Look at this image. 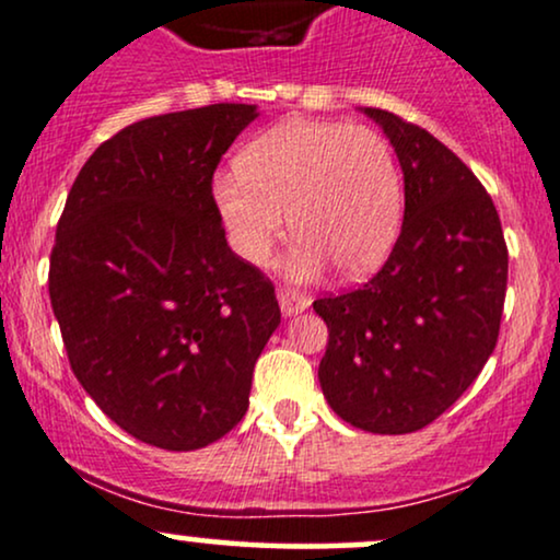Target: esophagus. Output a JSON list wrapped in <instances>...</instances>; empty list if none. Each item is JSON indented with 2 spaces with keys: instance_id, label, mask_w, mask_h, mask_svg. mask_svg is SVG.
Here are the masks:
<instances>
[{
  "instance_id": "34e87169",
  "label": "esophagus",
  "mask_w": 560,
  "mask_h": 560,
  "mask_svg": "<svg viewBox=\"0 0 560 560\" xmlns=\"http://www.w3.org/2000/svg\"><path fill=\"white\" fill-rule=\"evenodd\" d=\"M278 301H280V308L285 317H293V314L304 312L308 306V299L301 291H295V288H280L278 291Z\"/></svg>"
}]
</instances>
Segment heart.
<instances>
[{
    "instance_id": "b5f03b06",
    "label": "heart",
    "mask_w": 560,
    "mask_h": 560,
    "mask_svg": "<svg viewBox=\"0 0 560 560\" xmlns=\"http://www.w3.org/2000/svg\"><path fill=\"white\" fill-rule=\"evenodd\" d=\"M235 173L214 180L230 241L248 265H269L288 228V272L308 280L335 265L343 278L377 269L398 238L404 183L390 143L364 125L291 120L254 138Z\"/></svg>"
}]
</instances>
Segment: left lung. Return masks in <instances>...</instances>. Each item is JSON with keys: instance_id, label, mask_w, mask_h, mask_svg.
<instances>
[{"instance_id": "8db88e82", "label": "left lung", "mask_w": 560, "mask_h": 560, "mask_svg": "<svg viewBox=\"0 0 560 560\" xmlns=\"http://www.w3.org/2000/svg\"><path fill=\"white\" fill-rule=\"evenodd\" d=\"M366 115L404 170V228L370 282L314 301L330 332L319 385L348 424L406 435L448 411L488 364L509 248L490 194L445 143L387 109Z\"/></svg>"}]
</instances>
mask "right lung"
Wrapping results in <instances>:
<instances>
[{
	"mask_svg": "<svg viewBox=\"0 0 560 560\" xmlns=\"http://www.w3.org/2000/svg\"><path fill=\"white\" fill-rule=\"evenodd\" d=\"M256 117L209 104L128 125L72 183L49 256V299L83 390L164 451L228 435L280 325L272 280L230 252L214 170Z\"/></svg>",
	"mask_w": 560,
	"mask_h": 560,
	"instance_id": "1",
	"label": "right lung"
}]
</instances>
